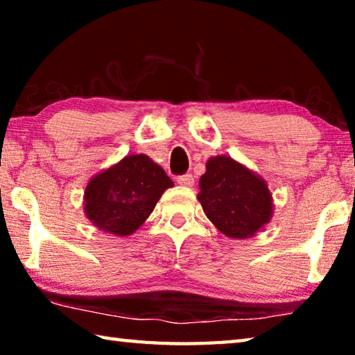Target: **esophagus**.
<instances>
[{
  "mask_svg": "<svg viewBox=\"0 0 355 355\" xmlns=\"http://www.w3.org/2000/svg\"><path fill=\"white\" fill-rule=\"evenodd\" d=\"M177 182H178V184L186 186V188H191V186L194 184V177H192L191 173H184V175H180L177 178Z\"/></svg>",
  "mask_w": 355,
  "mask_h": 355,
  "instance_id": "obj_1",
  "label": "esophagus"
}]
</instances>
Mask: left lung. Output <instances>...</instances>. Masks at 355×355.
I'll list each match as a JSON object with an SVG mask.
<instances>
[{
  "instance_id": "1",
  "label": "left lung",
  "mask_w": 355,
  "mask_h": 355,
  "mask_svg": "<svg viewBox=\"0 0 355 355\" xmlns=\"http://www.w3.org/2000/svg\"><path fill=\"white\" fill-rule=\"evenodd\" d=\"M205 167L197 200L220 233L245 239L271 222L274 200L266 180L227 155L213 156Z\"/></svg>"
}]
</instances>
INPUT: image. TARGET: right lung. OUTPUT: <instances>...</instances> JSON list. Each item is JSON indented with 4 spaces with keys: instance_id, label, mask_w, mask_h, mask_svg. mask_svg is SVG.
I'll list each match as a JSON object with an SVG mask.
<instances>
[{
    "instance_id": "1",
    "label": "right lung",
    "mask_w": 355,
    "mask_h": 355,
    "mask_svg": "<svg viewBox=\"0 0 355 355\" xmlns=\"http://www.w3.org/2000/svg\"><path fill=\"white\" fill-rule=\"evenodd\" d=\"M172 180L144 153H131L94 175L84 191V214L101 232L130 236L156 207Z\"/></svg>"
}]
</instances>
